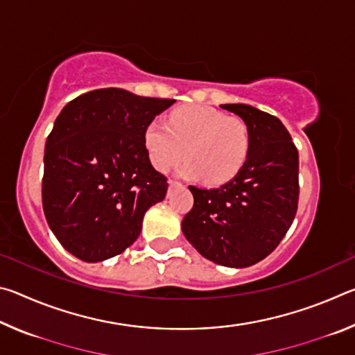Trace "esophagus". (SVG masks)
<instances>
[{
	"label": "esophagus",
	"instance_id": "esophagus-1",
	"mask_svg": "<svg viewBox=\"0 0 355 355\" xmlns=\"http://www.w3.org/2000/svg\"><path fill=\"white\" fill-rule=\"evenodd\" d=\"M180 183L175 182V180H169V188H175V186H178Z\"/></svg>",
	"mask_w": 355,
	"mask_h": 355
}]
</instances>
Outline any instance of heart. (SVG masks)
Returning <instances> with one entry per match:
<instances>
[{"label":"heart","mask_w":355,"mask_h":355,"mask_svg":"<svg viewBox=\"0 0 355 355\" xmlns=\"http://www.w3.org/2000/svg\"><path fill=\"white\" fill-rule=\"evenodd\" d=\"M142 142L150 163L166 172L188 159L180 173L200 178L209 186L224 184L244 169L252 135L243 119L225 116L208 106L189 105L173 110L167 123L153 119L144 128Z\"/></svg>","instance_id":"heart-1"}]
</instances>
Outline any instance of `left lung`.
<instances>
[{"instance_id":"obj_1","label":"left lung","mask_w":355,"mask_h":355,"mask_svg":"<svg viewBox=\"0 0 355 355\" xmlns=\"http://www.w3.org/2000/svg\"><path fill=\"white\" fill-rule=\"evenodd\" d=\"M250 130L244 169L220 188L189 186L194 205L182 222L188 241L208 260L248 268L277 248L299 202V153L280 120L249 105H220Z\"/></svg>"}]
</instances>
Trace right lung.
Masks as SVG:
<instances>
[{
	"label": "right lung",
	"mask_w": 355,
	"mask_h": 355,
	"mask_svg": "<svg viewBox=\"0 0 355 355\" xmlns=\"http://www.w3.org/2000/svg\"><path fill=\"white\" fill-rule=\"evenodd\" d=\"M173 101L107 87L64 106L46 137L42 203L71 255L97 263L122 254L147 209L164 200L169 184L150 163L142 133Z\"/></svg>",
	"instance_id": "add662e5"
}]
</instances>
